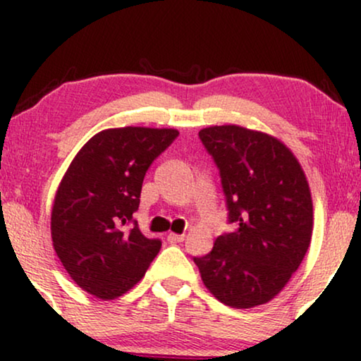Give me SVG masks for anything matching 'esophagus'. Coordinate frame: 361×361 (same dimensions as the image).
Here are the masks:
<instances>
[{"instance_id":"obj_1","label":"esophagus","mask_w":361,"mask_h":361,"mask_svg":"<svg viewBox=\"0 0 361 361\" xmlns=\"http://www.w3.org/2000/svg\"><path fill=\"white\" fill-rule=\"evenodd\" d=\"M167 241L169 243H180V241H184V235H177V233H169L167 235Z\"/></svg>"}]
</instances>
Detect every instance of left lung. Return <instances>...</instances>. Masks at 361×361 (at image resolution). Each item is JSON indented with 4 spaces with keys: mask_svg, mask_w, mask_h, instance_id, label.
<instances>
[{
    "mask_svg": "<svg viewBox=\"0 0 361 361\" xmlns=\"http://www.w3.org/2000/svg\"><path fill=\"white\" fill-rule=\"evenodd\" d=\"M199 137L219 167L228 224L236 228L194 263L220 302L266 304L307 253L314 216L307 179L293 152L266 133L225 125L200 130Z\"/></svg>",
    "mask_w": 361,
    "mask_h": 361,
    "instance_id": "8db88e82",
    "label": "left lung"
}]
</instances>
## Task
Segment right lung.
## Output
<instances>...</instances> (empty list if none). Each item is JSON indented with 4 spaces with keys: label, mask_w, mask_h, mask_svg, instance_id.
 <instances>
[{
    "label": "right lung",
    "mask_w": 361,
    "mask_h": 361,
    "mask_svg": "<svg viewBox=\"0 0 361 361\" xmlns=\"http://www.w3.org/2000/svg\"><path fill=\"white\" fill-rule=\"evenodd\" d=\"M176 130L115 128L78 151L52 207V243L71 278L98 299L130 290L161 250L141 233L140 207L146 171L176 137Z\"/></svg>",
    "instance_id": "1"
}]
</instances>
